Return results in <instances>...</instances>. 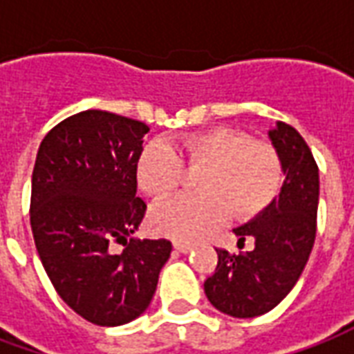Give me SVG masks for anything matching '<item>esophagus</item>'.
Returning a JSON list of instances; mask_svg holds the SVG:
<instances>
[{
	"label": "esophagus",
	"instance_id": "34e87169",
	"mask_svg": "<svg viewBox=\"0 0 354 354\" xmlns=\"http://www.w3.org/2000/svg\"><path fill=\"white\" fill-rule=\"evenodd\" d=\"M174 248H176L178 252H182V254H187L193 250L192 245H187V243H180V241H176V243H174Z\"/></svg>",
	"mask_w": 354,
	"mask_h": 354
}]
</instances>
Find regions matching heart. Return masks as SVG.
Listing matches in <instances>:
<instances>
[{"instance_id":"heart-1","label":"heart","mask_w":354,"mask_h":354,"mask_svg":"<svg viewBox=\"0 0 354 354\" xmlns=\"http://www.w3.org/2000/svg\"><path fill=\"white\" fill-rule=\"evenodd\" d=\"M174 153L151 142L140 153L136 178L155 201L174 197L185 184V170L197 172V195L161 205L151 214L157 233L178 241H199L227 218L250 222L279 197L284 169L279 151L231 127L189 132L178 140Z\"/></svg>"}]
</instances>
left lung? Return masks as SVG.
<instances>
[{
	"label": "left lung",
	"mask_w": 354,
	"mask_h": 354,
	"mask_svg": "<svg viewBox=\"0 0 354 354\" xmlns=\"http://www.w3.org/2000/svg\"><path fill=\"white\" fill-rule=\"evenodd\" d=\"M286 174L279 199L263 214L235 231L239 248H216V273L205 281V294L218 311L252 319L281 304L304 271L317 235L319 167L301 134L286 123L269 132Z\"/></svg>",
	"instance_id": "8db88e82"
}]
</instances>
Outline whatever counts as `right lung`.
I'll return each mask as SVG.
<instances>
[{
  "instance_id": "1",
  "label": "right lung",
  "mask_w": 354,
  "mask_h": 354,
  "mask_svg": "<svg viewBox=\"0 0 354 354\" xmlns=\"http://www.w3.org/2000/svg\"><path fill=\"white\" fill-rule=\"evenodd\" d=\"M149 127L87 109L43 138L34 174L30 223L35 248L58 296L98 326L127 324L157 288L172 243L129 239L146 216L136 197V165ZM111 242H123L115 254Z\"/></svg>"
}]
</instances>
